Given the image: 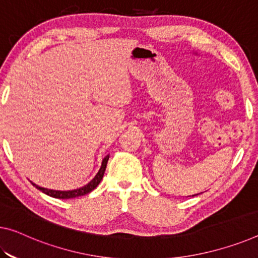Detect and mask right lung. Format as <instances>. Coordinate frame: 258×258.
I'll list each match as a JSON object with an SVG mask.
<instances>
[{"mask_svg": "<svg viewBox=\"0 0 258 258\" xmlns=\"http://www.w3.org/2000/svg\"><path fill=\"white\" fill-rule=\"evenodd\" d=\"M109 159V156H106L104 158V160H102V164H101V167L99 169V172L96 176H94V179L88 183L84 187L79 188V189H75V190H69V191H57V190H50V189H45V188H41L39 187V185L32 183L35 188H38L40 191L45 192L46 195L51 196L54 198H60V200H69V198H75V197H79V196H83V195H86V194H89L92 191L97 188V185L100 183V181L102 180V176H104L105 174V170H106V166H107V161Z\"/></svg>", "mask_w": 258, "mask_h": 258, "instance_id": "obj_1", "label": "right lung"}]
</instances>
